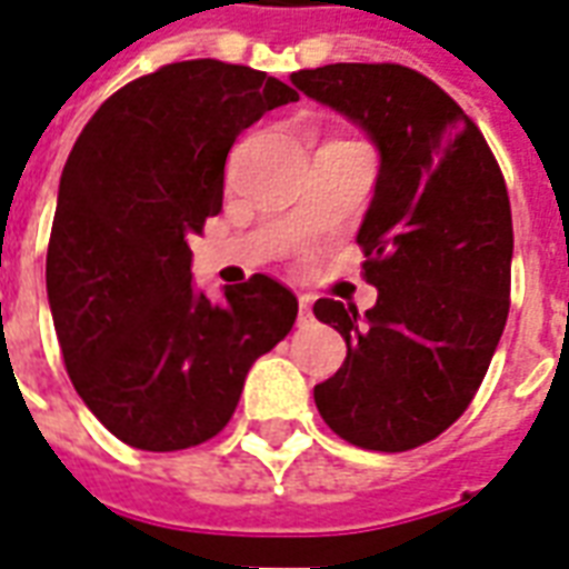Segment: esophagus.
<instances>
[{"label": "esophagus", "mask_w": 569, "mask_h": 569, "mask_svg": "<svg viewBox=\"0 0 569 569\" xmlns=\"http://www.w3.org/2000/svg\"><path fill=\"white\" fill-rule=\"evenodd\" d=\"M313 320V313H310V298L301 296L298 298V326H308Z\"/></svg>", "instance_id": "obj_1"}]
</instances>
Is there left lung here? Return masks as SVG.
<instances>
[{
  "label": "left lung",
  "instance_id": "8db88e82",
  "mask_svg": "<svg viewBox=\"0 0 569 569\" xmlns=\"http://www.w3.org/2000/svg\"><path fill=\"white\" fill-rule=\"evenodd\" d=\"M369 133L381 154L357 243L375 308L320 298L347 359L313 387L322 420L369 451H411L463 415L509 317L512 210L481 130L436 81L399 63L289 76Z\"/></svg>",
  "mask_w": 569,
  "mask_h": 569
}]
</instances>
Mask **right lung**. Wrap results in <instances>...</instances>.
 I'll return each instance as SVG.
<instances>
[{"label":"right lung","instance_id":"right-lung-1","mask_svg":"<svg viewBox=\"0 0 569 569\" xmlns=\"http://www.w3.org/2000/svg\"><path fill=\"white\" fill-rule=\"evenodd\" d=\"M298 93L268 72L182 60L130 81L84 124L60 176L48 305L69 381L112 436L182 451L231 420L296 296L264 273L210 301L188 237L222 210L234 140Z\"/></svg>","mask_w":569,"mask_h":569}]
</instances>
